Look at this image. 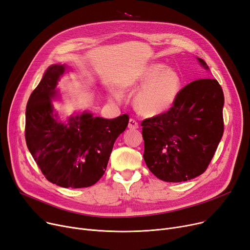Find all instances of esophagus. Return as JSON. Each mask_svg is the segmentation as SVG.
<instances>
[{"mask_svg":"<svg viewBox=\"0 0 250 250\" xmlns=\"http://www.w3.org/2000/svg\"><path fill=\"white\" fill-rule=\"evenodd\" d=\"M139 127V124L134 120V118H130L128 122V128L130 129H136Z\"/></svg>","mask_w":250,"mask_h":250,"instance_id":"34e87169","label":"esophagus"}]
</instances>
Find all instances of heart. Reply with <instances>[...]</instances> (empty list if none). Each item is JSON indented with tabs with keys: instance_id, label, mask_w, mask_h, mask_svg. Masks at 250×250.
<instances>
[{
	"instance_id": "1",
	"label": "heart",
	"mask_w": 250,
	"mask_h": 250,
	"mask_svg": "<svg viewBox=\"0 0 250 250\" xmlns=\"http://www.w3.org/2000/svg\"><path fill=\"white\" fill-rule=\"evenodd\" d=\"M123 87H142L135 97L136 107L143 114L155 116L166 112L175 103L182 88V80L177 71L157 62L142 70L137 77L125 82ZM112 96L116 100L122 99V94L117 91L112 92Z\"/></svg>"
}]
</instances>
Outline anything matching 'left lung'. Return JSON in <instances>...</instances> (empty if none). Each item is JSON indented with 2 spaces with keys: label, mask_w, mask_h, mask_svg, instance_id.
Instances as JSON below:
<instances>
[{
  "label": "left lung",
  "mask_w": 250,
  "mask_h": 250,
  "mask_svg": "<svg viewBox=\"0 0 250 250\" xmlns=\"http://www.w3.org/2000/svg\"><path fill=\"white\" fill-rule=\"evenodd\" d=\"M200 63L208 67L203 59ZM224 94L215 79H200L186 87L168 111L142 122L144 160L167 182L203 174L224 133Z\"/></svg>",
  "instance_id": "obj_1"
}]
</instances>
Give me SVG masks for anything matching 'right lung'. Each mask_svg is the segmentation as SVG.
<instances>
[{
	"mask_svg": "<svg viewBox=\"0 0 250 250\" xmlns=\"http://www.w3.org/2000/svg\"><path fill=\"white\" fill-rule=\"evenodd\" d=\"M64 64H51L31 93L25 113V140L45 178L62 188L95 185L106 170L113 144L125 132L128 115L112 120L84 111L59 121L51 99Z\"/></svg>",
	"mask_w": 250,
	"mask_h": 250,
	"instance_id": "right-lung-1",
	"label": "right lung"
}]
</instances>
